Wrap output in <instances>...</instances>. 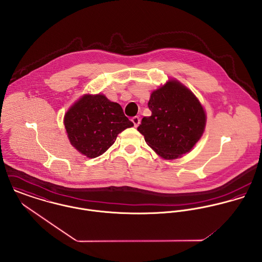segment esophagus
I'll return each mask as SVG.
<instances>
[{
	"label": "esophagus",
	"instance_id": "1",
	"mask_svg": "<svg viewBox=\"0 0 262 262\" xmlns=\"http://www.w3.org/2000/svg\"><path fill=\"white\" fill-rule=\"evenodd\" d=\"M131 120H132V122H133V124H134V126H135V127H137V126L140 124V118H139L138 116L133 117Z\"/></svg>",
	"mask_w": 262,
	"mask_h": 262
}]
</instances>
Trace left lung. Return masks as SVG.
Instances as JSON below:
<instances>
[{
	"label": "left lung",
	"instance_id": "obj_1",
	"mask_svg": "<svg viewBox=\"0 0 262 262\" xmlns=\"http://www.w3.org/2000/svg\"><path fill=\"white\" fill-rule=\"evenodd\" d=\"M148 108L151 116L142 119L137 130L161 157L178 158L201 138L206 114L193 94L179 81L169 80L154 91Z\"/></svg>",
	"mask_w": 262,
	"mask_h": 262
}]
</instances>
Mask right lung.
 Instances as JSON below:
<instances>
[{
	"instance_id": "1",
	"label": "right lung",
	"mask_w": 262,
	"mask_h": 262,
	"mask_svg": "<svg viewBox=\"0 0 262 262\" xmlns=\"http://www.w3.org/2000/svg\"><path fill=\"white\" fill-rule=\"evenodd\" d=\"M71 143L89 158L103 154L118 134L133 126L121 106L103 95L83 96L64 116Z\"/></svg>"
}]
</instances>
